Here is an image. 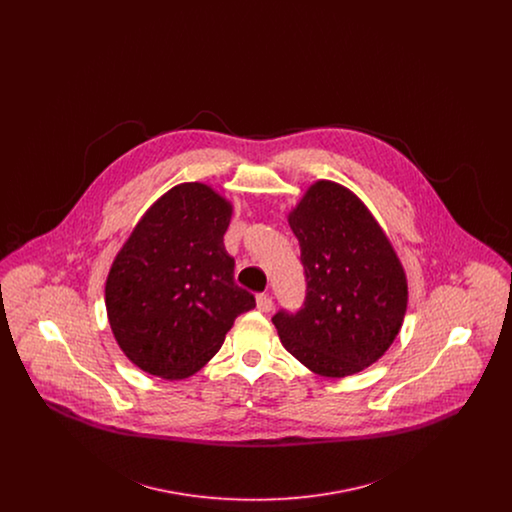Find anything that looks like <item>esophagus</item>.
Returning a JSON list of instances; mask_svg holds the SVG:
<instances>
[{"instance_id":"34e87169","label":"esophagus","mask_w":512,"mask_h":512,"mask_svg":"<svg viewBox=\"0 0 512 512\" xmlns=\"http://www.w3.org/2000/svg\"><path fill=\"white\" fill-rule=\"evenodd\" d=\"M272 299L268 297L267 293H259L257 295V309L261 311V313H270L272 311Z\"/></svg>"}]
</instances>
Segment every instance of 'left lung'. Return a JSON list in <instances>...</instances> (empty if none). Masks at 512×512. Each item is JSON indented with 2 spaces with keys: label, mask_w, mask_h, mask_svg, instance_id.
Listing matches in <instances>:
<instances>
[{
  "label": "left lung",
  "mask_w": 512,
  "mask_h": 512,
  "mask_svg": "<svg viewBox=\"0 0 512 512\" xmlns=\"http://www.w3.org/2000/svg\"><path fill=\"white\" fill-rule=\"evenodd\" d=\"M305 268L297 313L272 324L293 357L326 378L376 363L407 313V276L380 224L345 186L318 180L288 215Z\"/></svg>",
  "instance_id": "obj_1"
}]
</instances>
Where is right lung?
<instances>
[{"label": "right lung", "mask_w": 512, "mask_h": 512, "mask_svg": "<svg viewBox=\"0 0 512 512\" xmlns=\"http://www.w3.org/2000/svg\"><path fill=\"white\" fill-rule=\"evenodd\" d=\"M232 203L201 182L161 195L117 253L105 307L122 353L144 372L182 380L219 351L255 297L224 249Z\"/></svg>", "instance_id": "1"}]
</instances>
